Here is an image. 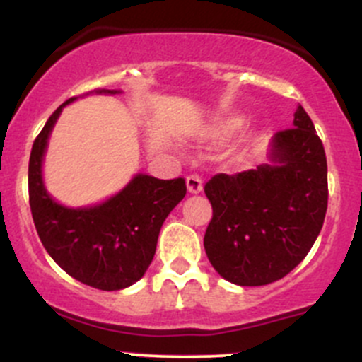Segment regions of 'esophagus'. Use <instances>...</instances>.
I'll list each match as a JSON object with an SVG mask.
<instances>
[{"instance_id": "esophagus-1", "label": "esophagus", "mask_w": 362, "mask_h": 362, "mask_svg": "<svg viewBox=\"0 0 362 362\" xmlns=\"http://www.w3.org/2000/svg\"><path fill=\"white\" fill-rule=\"evenodd\" d=\"M186 186H188L189 193H200L202 188H204V182H202V177L197 176V174H189L186 177Z\"/></svg>"}]
</instances>
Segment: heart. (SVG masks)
Listing matches in <instances>:
<instances>
[{
    "mask_svg": "<svg viewBox=\"0 0 362 362\" xmlns=\"http://www.w3.org/2000/svg\"><path fill=\"white\" fill-rule=\"evenodd\" d=\"M242 126V117H236V115H229V117H223L212 124L207 131H205V136L212 141H223L228 136L235 133L238 127Z\"/></svg>",
    "mask_w": 362,
    "mask_h": 362,
    "instance_id": "obj_1",
    "label": "heart"
}]
</instances>
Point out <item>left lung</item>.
Wrapping results in <instances>:
<instances>
[{"label":"left lung","instance_id":"1","mask_svg":"<svg viewBox=\"0 0 362 362\" xmlns=\"http://www.w3.org/2000/svg\"><path fill=\"white\" fill-rule=\"evenodd\" d=\"M212 219L204 247L214 269L240 286L269 285L304 260L328 207V167L320 136L298 105L278 131L271 164L205 182Z\"/></svg>","mask_w":362,"mask_h":362}]
</instances>
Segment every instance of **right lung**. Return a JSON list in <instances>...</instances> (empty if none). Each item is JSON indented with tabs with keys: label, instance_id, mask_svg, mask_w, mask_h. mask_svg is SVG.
Masks as SVG:
<instances>
[{
	"label": "right lung",
	"instance_id": "right-lung-1",
	"mask_svg": "<svg viewBox=\"0 0 362 362\" xmlns=\"http://www.w3.org/2000/svg\"><path fill=\"white\" fill-rule=\"evenodd\" d=\"M76 98L62 103L34 139L29 158L30 212L42 247L65 273L93 288L122 290L148 269L162 224L185 198L186 182L185 177L167 181L138 174L122 192L95 207L57 204L42 185V157L62 108Z\"/></svg>",
	"mask_w": 362,
	"mask_h": 362
}]
</instances>
